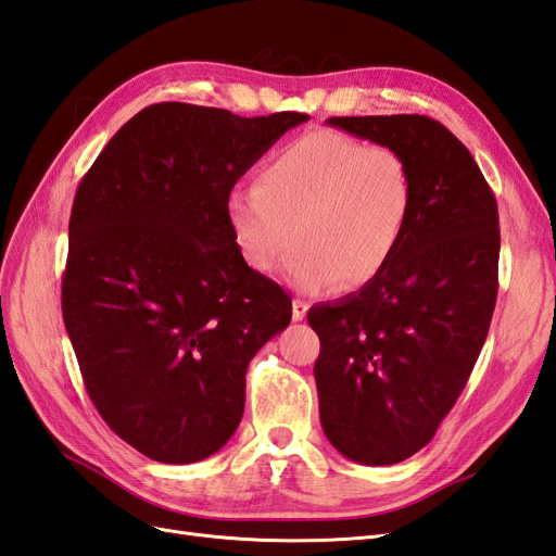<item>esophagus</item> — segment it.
<instances>
[{
  "label": "esophagus",
  "mask_w": 556,
  "mask_h": 556,
  "mask_svg": "<svg viewBox=\"0 0 556 556\" xmlns=\"http://www.w3.org/2000/svg\"><path fill=\"white\" fill-rule=\"evenodd\" d=\"M307 303L305 301H301V298H293V321H303L305 319V315H307Z\"/></svg>",
  "instance_id": "esophagus-1"
}]
</instances>
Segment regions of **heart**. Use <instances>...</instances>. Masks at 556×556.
I'll return each mask as SVG.
<instances>
[{"instance_id":"obj_1","label":"heart","mask_w":556,"mask_h":556,"mask_svg":"<svg viewBox=\"0 0 556 556\" xmlns=\"http://www.w3.org/2000/svg\"><path fill=\"white\" fill-rule=\"evenodd\" d=\"M414 208V178L388 146H362L336 131H309L281 148L258 185L227 199L241 258L255 273L287 263L298 291L340 281L359 289L388 267Z\"/></svg>"}]
</instances>
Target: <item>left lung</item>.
I'll return each instance as SVG.
<instances>
[{
  "label": "left lung",
  "instance_id": "left-lung-1",
  "mask_svg": "<svg viewBox=\"0 0 556 556\" xmlns=\"http://www.w3.org/2000/svg\"><path fill=\"white\" fill-rule=\"evenodd\" d=\"M388 146L414 178V208L382 273L307 312L326 439L362 465H394L430 444L472 374L497 295V204L475 156L425 115L331 117Z\"/></svg>",
  "mask_w": 556,
  "mask_h": 556
}]
</instances>
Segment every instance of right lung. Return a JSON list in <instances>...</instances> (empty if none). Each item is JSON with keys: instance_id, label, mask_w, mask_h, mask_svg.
I'll list each match as a JSON object with an SVG mask.
<instances>
[{"instance_id": "right-lung-1", "label": "right lung", "mask_w": 556, "mask_h": 556, "mask_svg": "<svg viewBox=\"0 0 556 556\" xmlns=\"http://www.w3.org/2000/svg\"><path fill=\"white\" fill-rule=\"evenodd\" d=\"M307 119L156 103L79 182L63 321L98 414L156 463H197L227 444L249 362L291 321L287 291L241 258L227 199Z\"/></svg>"}]
</instances>
